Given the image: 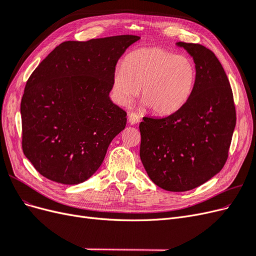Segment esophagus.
<instances>
[{
	"label": "esophagus",
	"mask_w": 256,
	"mask_h": 256,
	"mask_svg": "<svg viewBox=\"0 0 256 256\" xmlns=\"http://www.w3.org/2000/svg\"><path fill=\"white\" fill-rule=\"evenodd\" d=\"M128 120L130 122V125H136V124L140 122V116H138L136 113H130L128 115Z\"/></svg>",
	"instance_id": "esophagus-1"
}]
</instances>
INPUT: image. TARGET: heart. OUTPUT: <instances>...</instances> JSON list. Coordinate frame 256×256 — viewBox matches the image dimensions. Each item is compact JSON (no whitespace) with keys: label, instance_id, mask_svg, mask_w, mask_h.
Listing matches in <instances>:
<instances>
[{"label":"heart","instance_id":"obj_1","mask_svg":"<svg viewBox=\"0 0 256 256\" xmlns=\"http://www.w3.org/2000/svg\"><path fill=\"white\" fill-rule=\"evenodd\" d=\"M196 80L193 60L158 47L131 51L125 64H118L112 74V97L127 104L140 88L143 104L152 112L172 114L190 99Z\"/></svg>","mask_w":256,"mask_h":256}]
</instances>
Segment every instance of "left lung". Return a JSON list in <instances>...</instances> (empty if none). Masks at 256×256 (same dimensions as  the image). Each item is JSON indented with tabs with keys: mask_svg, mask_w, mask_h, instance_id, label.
<instances>
[{
	"mask_svg": "<svg viewBox=\"0 0 256 256\" xmlns=\"http://www.w3.org/2000/svg\"><path fill=\"white\" fill-rule=\"evenodd\" d=\"M194 60L196 80L190 99L162 118H143L140 157L158 187L192 190L226 164L236 126L233 92L212 51L198 44L177 42Z\"/></svg>",
	"mask_w": 256,
	"mask_h": 256,
	"instance_id": "left-lung-1",
	"label": "left lung"
}]
</instances>
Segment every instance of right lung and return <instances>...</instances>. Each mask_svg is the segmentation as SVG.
<instances>
[{
  "mask_svg": "<svg viewBox=\"0 0 256 256\" xmlns=\"http://www.w3.org/2000/svg\"><path fill=\"white\" fill-rule=\"evenodd\" d=\"M134 35L65 42L37 66L21 100L22 150L44 177L83 182L102 166L127 113L112 102V74Z\"/></svg>",
  "mask_w": 256,
  "mask_h": 256,
  "instance_id": "add662e5",
  "label": "right lung"
}]
</instances>
